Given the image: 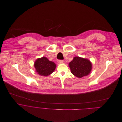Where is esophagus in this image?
Masks as SVG:
<instances>
[{"label":"esophagus","mask_w":122,"mask_h":122,"mask_svg":"<svg viewBox=\"0 0 122 122\" xmlns=\"http://www.w3.org/2000/svg\"><path fill=\"white\" fill-rule=\"evenodd\" d=\"M63 62V60H58V63L59 64H61Z\"/></svg>","instance_id":"obj_1"}]
</instances>
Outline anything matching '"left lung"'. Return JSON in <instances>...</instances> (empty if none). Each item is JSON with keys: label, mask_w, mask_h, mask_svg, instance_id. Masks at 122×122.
I'll list each match as a JSON object with an SVG mask.
<instances>
[{"label": "left lung", "mask_w": 122, "mask_h": 122, "mask_svg": "<svg viewBox=\"0 0 122 122\" xmlns=\"http://www.w3.org/2000/svg\"><path fill=\"white\" fill-rule=\"evenodd\" d=\"M69 67L72 74L77 77L81 78L89 74L92 70V64L87 59L76 56L70 62Z\"/></svg>", "instance_id": "obj_1"}]
</instances>
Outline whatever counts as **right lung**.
<instances>
[{"instance_id":"right-lung-1","label":"right lung","mask_w":122,"mask_h":122,"mask_svg":"<svg viewBox=\"0 0 122 122\" xmlns=\"http://www.w3.org/2000/svg\"><path fill=\"white\" fill-rule=\"evenodd\" d=\"M56 64L45 57L37 59L34 63L36 71L40 76H47L52 74L56 68Z\"/></svg>"}]
</instances>
